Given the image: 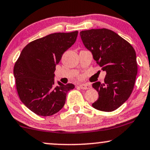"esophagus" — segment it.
Masks as SVG:
<instances>
[{
    "mask_svg": "<svg viewBox=\"0 0 150 150\" xmlns=\"http://www.w3.org/2000/svg\"><path fill=\"white\" fill-rule=\"evenodd\" d=\"M79 87L82 89H91V86L88 84H82L79 85Z\"/></svg>",
    "mask_w": 150,
    "mask_h": 150,
    "instance_id": "esophagus-1",
    "label": "esophagus"
}]
</instances>
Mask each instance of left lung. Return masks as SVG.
Returning a JSON list of instances; mask_svg holds the SVG:
<instances>
[{
	"mask_svg": "<svg viewBox=\"0 0 150 150\" xmlns=\"http://www.w3.org/2000/svg\"><path fill=\"white\" fill-rule=\"evenodd\" d=\"M80 36L97 64L106 71L104 83L92 84L98 92V100L92 106L100 111H114L127 101L134 87L138 73L135 50L107 28L82 30Z\"/></svg>",
	"mask_w": 150,
	"mask_h": 150,
	"instance_id": "1",
	"label": "left lung"
}]
</instances>
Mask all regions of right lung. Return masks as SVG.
I'll return each instance as SVG.
<instances>
[{
	"mask_svg": "<svg viewBox=\"0 0 150 150\" xmlns=\"http://www.w3.org/2000/svg\"><path fill=\"white\" fill-rule=\"evenodd\" d=\"M78 31L54 33L35 40L23 49L14 66L19 98L39 116H51L64 107L73 84H54L56 65L76 40Z\"/></svg>",
	"mask_w": 150,
	"mask_h": 150,
	"instance_id": "1",
	"label": "right lung"
}]
</instances>
